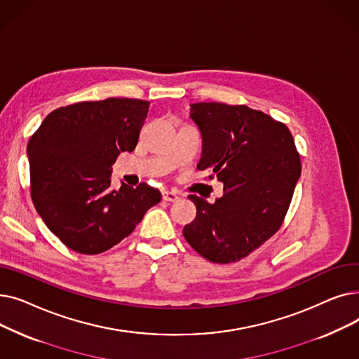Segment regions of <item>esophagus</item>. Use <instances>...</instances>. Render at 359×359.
I'll return each instance as SVG.
<instances>
[{
	"label": "esophagus",
	"instance_id": "1",
	"mask_svg": "<svg viewBox=\"0 0 359 359\" xmlns=\"http://www.w3.org/2000/svg\"><path fill=\"white\" fill-rule=\"evenodd\" d=\"M163 199L167 201V202H176V201H179V196H177V194H175L172 191H164L163 192Z\"/></svg>",
	"mask_w": 359,
	"mask_h": 359
}]
</instances>
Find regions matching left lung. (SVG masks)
Here are the masks:
<instances>
[{
	"label": "left lung",
	"instance_id": "left-lung-1",
	"mask_svg": "<svg viewBox=\"0 0 359 359\" xmlns=\"http://www.w3.org/2000/svg\"><path fill=\"white\" fill-rule=\"evenodd\" d=\"M201 130L199 170H212L224 195L210 203L196 195V218L184 225L186 241L205 259L233 263L249 256L280 227L301 176L290 129L248 106L194 103Z\"/></svg>",
	"mask_w": 359,
	"mask_h": 359
}]
</instances>
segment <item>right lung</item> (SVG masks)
<instances>
[{"instance_id":"right-lung-1","label":"right lung","mask_w":359,"mask_h":359,"mask_svg":"<svg viewBox=\"0 0 359 359\" xmlns=\"http://www.w3.org/2000/svg\"><path fill=\"white\" fill-rule=\"evenodd\" d=\"M149 102L110 97L60 107L27 144L32 201L46 227L83 255L109 250L135 230L158 189L122 183L113 191L111 165L132 153Z\"/></svg>"}]
</instances>
